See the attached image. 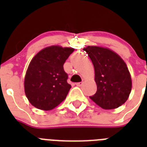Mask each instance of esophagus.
<instances>
[{
	"label": "esophagus",
	"mask_w": 147,
	"mask_h": 147,
	"mask_svg": "<svg viewBox=\"0 0 147 147\" xmlns=\"http://www.w3.org/2000/svg\"><path fill=\"white\" fill-rule=\"evenodd\" d=\"M83 85V82H78V83H76V85L78 86V87H81L82 85Z\"/></svg>",
	"instance_id": "34e87169"
}]
</instances>
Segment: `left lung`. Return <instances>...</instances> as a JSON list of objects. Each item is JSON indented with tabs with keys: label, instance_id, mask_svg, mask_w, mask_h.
<instances>
[{
	"label": "left lung",
	"instance_id": "8db88e82",
	"mask_svg": "<svg viewBox=\"0 0 147 147\" xmlns=\"http://www.w3.org/2000/svg\"><path fill=\"white\" fill-rule=\"evenodd\" d=\"M84 51L94 68L97 92L90 98L101 108L114 109L124 104L132 88L131 76L127 64L111 49L97 46H88Z\"/></svg>",
	"mask_w": 147,
	"mask_h": 147
}]
</instances>
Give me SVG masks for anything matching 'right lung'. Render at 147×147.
<instances>
[{"label":"right lung","mask_w":147,"mask_h":147,"mask_svg":"<svg viewBox=\"0 0 147 147\" xmlns=\"http://www.w3.org/2000/svg\"><path fill=\"white\" fill-rule=\"evenodd\" d=\"M74 50L71 47L51 46L32 59L25 75L24 91L33 106L50 111L65 99L71 85L67 82L63 65Z\"/></svg>","instance_id":"1"}]
</instances>
